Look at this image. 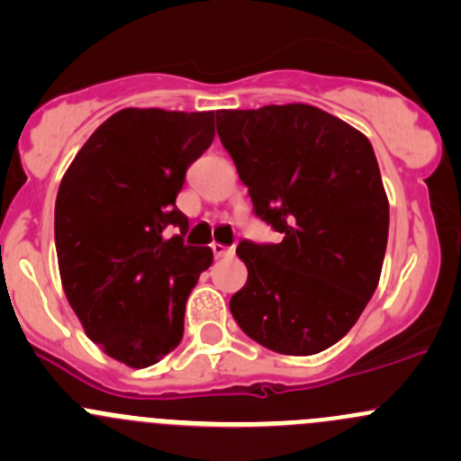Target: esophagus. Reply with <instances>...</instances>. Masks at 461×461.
Segmentation results:
<instances>
[{
    "label": "esophagus",
    "instance_id": "obj_1",
    "mask_svg": "<svg viewBox=\"0 0 461 461\" xmlns=\"http://www.w3.org/2000/svg\"><path fill=\"white\" fill-rule=\"evenodd\" d=\"M212 252L216 258L234 257V248H225V245H221V243H212Z\"/></svg>",
    "mask_w": 461,
    "mask_h": 461
}]
</instances>
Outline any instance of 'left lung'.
I'll use <instances>...</instances> for the list:
<instances>
[{"label":"left lung","instance_id":"8db88e82","mask_svg":"<svg viewBox=\"0 0 461 461\" xmlns=\"http://www.w3.org/2000/svg\"><path fill=\"white\" fill-rule=\"evenodd\" d=\"M216 127L254 213L281 234L236 248L248 283L231 317L278 355H317L350 332L381 276L388 196L373 144L301 102L221 109Z\"/></svg>","mask_w":461,"mask_h":461}]
</instances>
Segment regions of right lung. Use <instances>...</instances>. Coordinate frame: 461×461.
I'll use <instances>...</instances> for the list:
<instances>
[{
  "mask_svg": "<svg viewBox=\"0 0 461 461\" xmlns=\"http://www.w3.org/2000/svg\"><path fill=\"white\" fill-rule=\"evenodd\" d=\"M213 136V111L122 109L93 131L59 183L64 294L86 337L129 368L178 346L189 292L213 260L209 248L167 236V227L187 231L176 196Z\"/></svg>",
  "mask_w": 461,
  "mask_h": 461,
  "instance_id": "1",
  "label": "right lung"
}]
</instances>
